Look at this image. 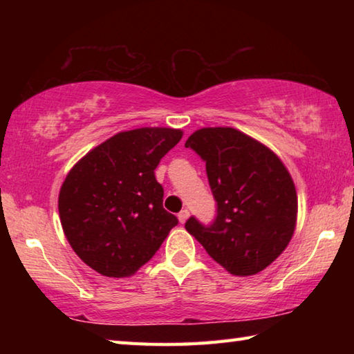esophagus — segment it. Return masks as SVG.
Listing matches in <instances>:
<instances>
[{"label": "esophagus", "instance_id": "1", "mask_svg": "<svg viewBox=\"0 0 354 354\" xmlns=\"http://www.w3.org/2000/svg\"><path fill=\"white\" fill-rule=\"evenodd\" d=\"M187 218H189V211L187 209H183L181 212L178 214V220H179V223H185V221H187Z\"/></svg>", "mask_w": 354, "mask_h": 354}]
</instances>
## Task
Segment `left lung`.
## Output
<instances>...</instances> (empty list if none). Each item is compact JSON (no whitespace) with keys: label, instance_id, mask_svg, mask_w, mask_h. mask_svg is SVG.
Returning a JSON list of instances; mask_svg holds the SVG:
<instances>
[{"label":"left lung","instance_id":"left-lung-1","mask_svg":"<svg viewBox=\"0 0 354 354\" xmlns=\"http://www.w3.org/2000/svg\"><path fill=\"white\" fill-rule=\"evenodd\" d=\"M185 148L206 162L217 217L203 226L190 217L187 230L226 272L251 277L283 253L297 226L293 179L277 154L236 128H201Z\"/></svg>","mask_w":354,"mask_h":354}]
</instances>
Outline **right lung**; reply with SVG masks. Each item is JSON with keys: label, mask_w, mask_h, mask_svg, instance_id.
Returning <instances> with one entry per match:
<instances>
[{"label": "right lung", "mask_w": 354, "mask_h": 354, "mask_svg": "<svg viewBox=\"0 0 354 354\" xmlns=\"http://www.w3.org/2000/svg\"><path fill=\"white\" fill-rule=\"evenodd\" d=\"M181 137L173 128L122 131L68 171L59 192V217L70 247L95 272L131 277L178 225L162 206L154 170Z\"/></svg>", "instance_id": "obj_1"}]
</instances>
